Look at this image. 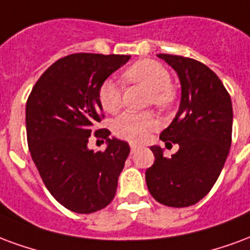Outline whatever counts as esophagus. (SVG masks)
I'll list each match as a JSON object with an SVG mask.
<instances>
[{"label": "esophagus", "instance_id": "obj_1", "mask_svg": "<svg viewBox=\"0 0 250 250\" xmlns=\"http://www.w3.org/2000/svg\"><path fill=\"white\" fill-rule=\"evenodd\" d=\"M137 145L136 144H130V150H132V153H134L136 150H137Z\"/></svg>", "mask_w": 250, "mask_h": 250}]
</instances>
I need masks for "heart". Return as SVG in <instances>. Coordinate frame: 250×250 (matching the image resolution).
<instances>
[{"instance_id":"b5f03b06","label":"heart","mask_w":250,"mask_h":250,"mask_svg":"<svg viewBox=\"0 0 250 250\" xmlns=\"http://www.w3.org/2000/svg\"><path fill=\"white\" fill-rule=\"evenodd\" d=\"M124 81L141 83L150 89L149 103L160 109L172 106L176 92L172 87V77L163 63L153 60H140L126 67L123 73ZM98 103L106 113H116L123 105V90L120 83L112 78L104 80L98 87ZM158 127L157 117L152 112L123 113L113 123V132L120 138L141 143Z\"/></svg>"}]
</instances>
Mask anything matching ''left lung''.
Wrapping results in <instances>:
<instances>
[{"label":"left lung","mask_w":250,"mask_h":250,"mask_svg":"<svg viewBox=\"0 0 250 250\" xmlns=\"http://www.w3.org/2000/svg\"><path fill=\"white\" fill-rule=\"evenodd\" d=\"M177 72L181 103L172 124L160 134L178 144L172 157L152 146L154 164L145 180L153 198L163 205L185 208L197 204L217 181L232 144L230 96L217 74L193 58L157 54Z\"/></svg>","instance_id":"1"}]
</instances>
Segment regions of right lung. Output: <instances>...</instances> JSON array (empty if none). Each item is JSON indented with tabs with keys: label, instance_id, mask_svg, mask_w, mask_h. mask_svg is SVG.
<instances>
[{
	"label": "right lung",
	"instance_id": "obj_1",
	"mask_svg": "<svg viewBox=\"0 0 250 250\" xmlns=\"http://www.w3.org/2000/svg\"><path fill=\"white\" fill-rule=\"evenodd\" d=\"M124 54L74 53L42 73L26 101L29 152L53 197L72 212L89 214L107 207L130 147L94 130L104 118L98 87L129 61ZM107 140L104 152L87 147L90 134Z\"/></svg>",
	"mask_w": 250,
	"mask_h": 250
}]
</instances>
